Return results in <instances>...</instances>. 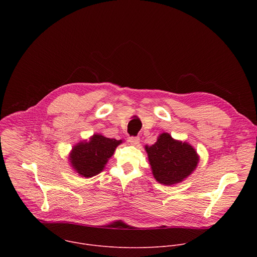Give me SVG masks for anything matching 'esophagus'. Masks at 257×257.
Returning <instances> with one entry per match:
<instances>
[{
  "mask_svg": "<svg viewBox=\"0 0 257 257\" xmlns=\"http://www.w3.org/2000/svg\"><path fill=\"white\" fill-rule=\"evenodd\" d=\"M139 141H140V138L137 136V137H129V142L132 144V145H138L139 144Z\"/></svg>",
  "mask_w": 257,
  "mask_h": 257,
  "instance_id": "1",
  "label": "esophagus"
}]
</instances>
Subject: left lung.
Listing matches in <instances>:
<instances>
[{
    "label": "left lung",
    "mask_w": 257,
    "mask_h": 257,
    "mask_svg": "<svg viewBox=\"0 0 257 257\" xmlns=\"http://www.w3.org/2000/svg\"><path fill=\"white\" fill-rule=\"evenodd\" d=\"M144 149L155 179L166 186L184 181L199 163V156L191 144L174 139L167 132L160 134L155 144L145 145Z\"/></svg>",
    "instance_id": "left-lung-1"
}]
</instances>
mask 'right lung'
<instances>
[{
  "label": "right lung",
  "mask_w": 257,
  "mask_h": 257,
  "mask_svg": "<svg viewBox=\"0 0 257 257\" xmlns=\"http://www.w3.org/2000/svg\"><path fill=\"white\" fill-rule=\"evenodd\" d=\"M121 143H123L121 139L107 138L100 133H95L89 140L80 141L73 146L68 158L70 166L78 176L91 178L102 172Z\"/></svg>",
  "instance_id": "add662e5"
}]
</instances>
